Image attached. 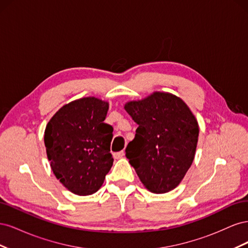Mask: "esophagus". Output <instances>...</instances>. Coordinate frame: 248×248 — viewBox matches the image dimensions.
Here are the masks:
<instances>
[{"label": "esophagus", "instance_id": "esophagus-1", "mask_svg": "<svg viewBox=\"0 0 248 248\" xmlns=\"http://www.w3.org/2000/svg\"><path fill=\"white\" fill-rule=\"evenodd\" d=\"M124 156V151L122 150V151H120V152H117V153H115L114 154V157L116 159H119V158H122V157Z\"/></svg>", "mask_w": 248, "mask_h": 248}]
</instances>
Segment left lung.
<instances>
[{
    "instance_id": "obj_1",
    "label": "left lung",
    "mask_w": 248,
    "mask_h": 248,
    "mask_svg": "<svg viewBox=\"0 0 248 248\" xmlns=\"http://www.w3.org/2000/svg\"><path fill=\"white\" fill-rule=\"evenodd\" d=\"M124 108L139 126L125 150L129 163L148 190L174 189L196 154L199 125L191 110L179 97L162 92Z\"/></svg>"
}]
</instances>
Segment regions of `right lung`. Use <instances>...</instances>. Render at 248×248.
<instances>
[{"mask_svg":"<svg viewBox=\"0 0 248 248\" xmlns=\"http://www.w3.org/2000/svg\"><path fill=\"white\" fill-rule=\"evenodd\" d=\"M108 109V102L86 97L60 108L46 125L44 144L51 170L78 196L98 190L114 162V128L104 123Z\"/></svg>","mask_w":248,"mask_h":248,"instance_id":"obj_1","label":"right lung"}]
</instances>
